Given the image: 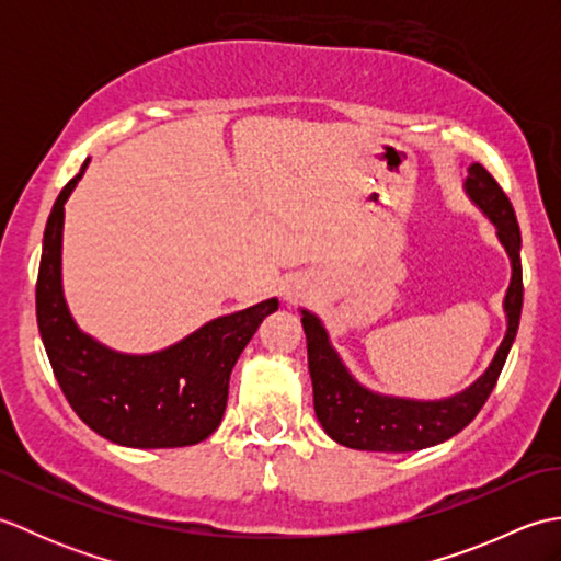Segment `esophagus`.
Returning a JSON list of instances; mask_svg holds the SVG:
<instances>
[{
  "mask_svg": "<svg viewBox=\"0 0 561 561\" xmlns=\"http://www.w3.org/2000/svg\"><path fill=\"white\" fill-rule=\"evenodd\" d=\"M287 299H289V301H291V299H294V296H291V294H289V296H287Z\"/></svg>",
  "mask_w": 561,
  "mask_h": 561,
  "instance_id": "34e87169",
  "label": "esophagus"
}]
</instances>
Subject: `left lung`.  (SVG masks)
Wrapping results in <instances>:
<instances>
[{"label": "left lung", "instance_id": "1", "mask_svg": "<svg viewBox=\"0 0 561 561\" xmlns=\"http://www.w3.org/2000/svg\"><path fill=\"white\" fill-rule=\"evenodd\" d=\"M465 193L496 226L499 241L511 260V282L504 296L506 335L499 344L492 364L472 386L444 400H410L380 396V392L364 388L342 364L340 354L332 350L328 330L320 323V318L301 311L316 416L323 424L325 434L342 446L356 450L408 453L444 444L474 420V414L482 410L496 386L520 323V229L506 193L482 163H472L468 169Z\"/></svg>", "mask_w": 561, "mask_h": 561}]
</instances>
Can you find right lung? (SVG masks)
I'll return each instance as SVG.
<instances>
[{
    "label": "right lung",
    "instance_id": "right-lung-1",
    "mask_svg": "<svg viewBox=\"0 0 561 561\" xmlns=\"http://www.w3.org/2000/svg\"><path fill=\"white\" fill-rule=\"evenodd\" d=\"M62 187L47 217L35 284V313L47 359L71 410L113 444L181 448L217 432L238 356L262 320L279 308L267 299L214 318L193 335L153 354H123L96 342L71 318L62 291L65 202L87 171Z\"/></svg>",
    "mask_w": 561,
    "mask_h": 561
}]
</instances>
